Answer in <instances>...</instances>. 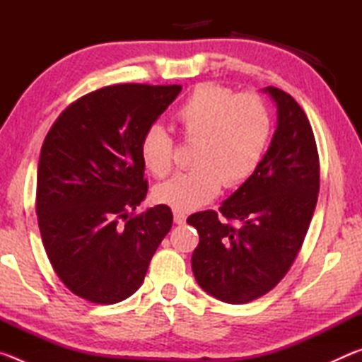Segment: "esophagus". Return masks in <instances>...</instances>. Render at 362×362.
I'll use <instances>...</instances> for the list:
<instances>
[{"label":"esophagus","mask_w":362,"mask_h":362,"mask_svg":"<svg viewBox=\"0 0 362 362\" xmlns=\"http://www.w3.org/2000/svg\"><path fill=\"white\" fill-rule=\"evenodd\" d=\"M185 220H187V214H185V212H182V211H174V222H175L177 225L185 223Z\"/></svg>","instance_id":"esophagus-1"}]
</instances>
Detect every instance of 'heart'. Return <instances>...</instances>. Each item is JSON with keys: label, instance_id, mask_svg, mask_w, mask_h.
<instances>
[{"label": "heart", "instance_id": "1", "mask_svg": "<svg viewBox=\"0 0 362 362\" xmlns=\"http://www.w3.org/2000/svg\"><path fill=\"white\" fill-rule=\"evenodd\" d=\"M180 139L194 145L193 170L175 175L155 189L161 204L192 211L216 198L220 188H233L255 173L272 134L267 102L255 93H241L216 83H203L175 110ZM174 140L153 124L140 142L145 169L164 179L174 168Z\"/></svg>", "mask_w": 362, "mask_h": 362}]
</instances>
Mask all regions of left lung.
<instances>
[{
	"label": "left lung",
	"mask_w": 362,
	"mask_h": 362,
	"mask_svg": "<svg viewBox=\"0 0 362 362\" xmlns=\"http://www.w3.org/2000/svg\"><path fill=\"white\" fill-rule=\"evenodd\" d=\"M265 90L278 105V127L259 168L218 212L187 218L199 233L194 278L226 303L252 302L286 276L320 193V155L308 118L292 95L273 86Z\"/></svg>",
	"instance_id": "left-lung-1"
}]
</instances>
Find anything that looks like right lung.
Returning a JSON list of instances; mask_svg holds the SVG:
<instances>
[{
    "label": "right lung",
    "mask_w": 362,
    "mask_h": 362,
    "mask_svg": "<svg viewBox=\"0 0 362 362\" xmlns=\"http://www.w3.org/2000/svg\"><path fill=\"white\" fill-rule=\"evenodd\" d=\"M182 86L113 84L70 103L41 146L36 216L54 272L75 296L112 305L144 283L173 226L166 204L134 214L148 192L140 142Z\"/></svg>",
    "instance_id": "right-lung-1"
}]
</instances>
